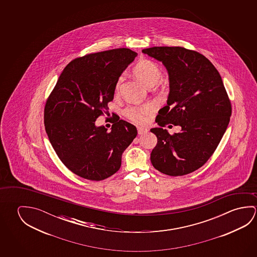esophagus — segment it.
<instances>
[{
    "label": "esophagus",
    "instance_id": "esophagus-1",
    "mask_svg": "<svg viewBox=\"0 0 257 257\" xmlns=\"http://www.w3.org/2000/svg\"><path fill=\"white\" fill-rule=\"evenodd\" d=\"M137 130H138V134L140 135H144V134H146L148 133L147 128H144V127H137Z\"/></svg>",
    "mask_w": 257,
    "mask_h": 257
}]
</instances>
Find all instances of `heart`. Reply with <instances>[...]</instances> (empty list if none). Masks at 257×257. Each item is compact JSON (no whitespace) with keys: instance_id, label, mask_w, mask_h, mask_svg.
Here are the masks:
<instances>
[{"instance_id":"b5f03b06","label":"heart","mask_w":257,"mask_h":257,"mask_svg":"<svg viewBox=\"0 0 257 257\" xmlns=\"http://www.w3.org/2000/svg\"><path fill=\"white\" fill-rule=\"evenodd\" d=\"M134 74L142 81L147 88H152L160 82L162 78V72L160 67L152 61L147 59L141 60L134 68ZM122 78L118 79L115 85V93L117 94L121 89ZM154 107L152 105H142V106H129L124 113L127 117L137 123H143L146 121L149 114H152Z\"/></svg>"}]
</instances>
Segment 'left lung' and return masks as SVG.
<instances>
[{
	"instance_id": "left-lung-1",
	"label": "left lung",
	"mask_w": 257,
	"mask_h": 257,
	"mask_svg": "<svg viewBox=\"0 0 257 257\" xmlns=\"http://www.w3.org/2000/svg\"><path fill=\"white\" fill-rule=\"evenodd\" d=\"M143 54L164 64L169 76L167 105L159 111L151 129L158 143L152 150V166L177 177L194 172L206 163L227 130L231 104L214 65L204 55L180 47H154ZM182 132L169 135L167 124ZM170 126V125H169Z\"/></svg>"
}]
</instances>
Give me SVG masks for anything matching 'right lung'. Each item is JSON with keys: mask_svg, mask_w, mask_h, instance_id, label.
I'll list each match as a JSON object with an SVG mask.
<instances>
[{"mask_svg": "<svg viewBox=\"0 0 257 257\" xmlns=\"http://www.w3.org/2000/svg\"><path fill=\"white\" fill-rule=\"evenodd\" d=\"M137 53L118 48L72 60L63 69L45 106L48 139L66 168L77 176L100 181L117 172L125 151L137 135L130 122H113L108 132L97 126L107 113L119 77Z\"/></svg>", "mask_w": 257, "mask_h": 257, "instance_id": "add662e5", "label": "right lung"}]
</instances>
